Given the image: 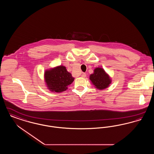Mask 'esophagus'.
Returning a JSON list of instances; mask_svg holds the SVG:
<instances>
[{
    "instance_id": "34e87169",
    "label": "esophagus",
    "mask_w": 154,
    "mask_h": 154,
    "mask_svg": "<svg viewBox=\"0 0 154 154\" xmlns=\"http://www.w3.org/2000/svg\"><path fill=\"white\" fill-rule=\"evenodd\" d=\"M86 76H87V74L84 73H83L82 74V75H81V77H83V78H85Z\"/></svg>"
}]
</instances>
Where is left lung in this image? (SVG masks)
<instances>
[{"mask_svg":"<svg viewBox=\"0 0 154 154\" xmlns=\"http://www.w3.org/2000/svg\"><path fill=\"white\" fill-rule=\"evenodd\" d=\"M89 79L97 89L103 90L109 87L111 80L109 75L101 67L95 68L94 73L89 76Z\"/></svg>","mask_w":154,"mask_h":154,"instance_id":"8db88e82","label":"left lung"}]
</instances>
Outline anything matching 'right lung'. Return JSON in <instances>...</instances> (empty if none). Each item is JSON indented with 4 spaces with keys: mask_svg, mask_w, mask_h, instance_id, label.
Instances as JSON below:
<instances>
[{
    "mask_svg": "<svg viewBox=\"0 0 154 154\" xmlns=\"http://www.w3.org/2000/svg\"><path fill=\"white\" fill-rule=\"evenodd\" d=\"M44 80L50 91L58 93L67 90L74 78L67 71L66 67L60 65L45 70Z\"/></svg>",
    "mask_w": 154,
    "mask_h": 154,
    "instance_id": "right-lung-1",
    "label": "right lung"
}]
</instances>
